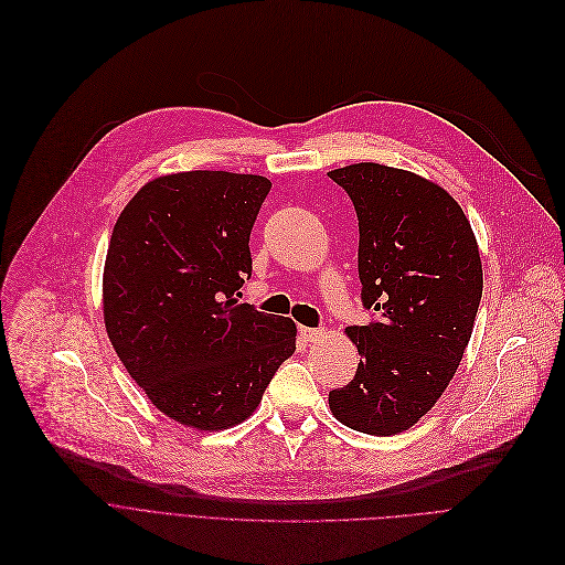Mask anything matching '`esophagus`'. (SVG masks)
I'll return each instance as SVG.
<instances>
[{
	"mask_svg": "<svg viewBox=\"0 0 565 565\" xmlns=\"http://www.w3.org/2000/svg\"><path fill=\"white\" fill-rule=\"evenodd\" d=\"M299 333H301V338L306 342H315V340H319L321 335H324V331H321V329H308V327H301Z\"/></svg>",
	"mask_w": 565,
	"mask_h": 565,
	"instance_id": "obj_1",
	"label": "esophagus"
}]
</instances>
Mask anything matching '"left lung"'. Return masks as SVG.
<instances>
[{
  "mask_svg": "<svg viewBox=\"0 0 565 565\" xmlns=\"http://www.w3.org/2000/svg\"><path fill=\"white\" fill-rule=\"evenodd\" d=\"M329 177L356 209L361 301L374 315L344 331L361 363L329 407L388 437L435 407L465 356L482 297L478 244L460 204L414 172L356 163Z\"/></svg>",
  "mask_w": 565,
  "mask_h": 565,
  "instance_id": "8db88e82",
  "label": "left lung"
}]
</instances>
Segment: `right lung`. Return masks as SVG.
Listing matches in <instances>:
<instances>
[{"mask_svg":"<svg viewBox=\"0 0 565 565\" xmlns=\"http://www.w3.org/2000/svg\"><path fill=\"white\" fill-rule=\"evenodd\" d=\"M268 191L257 174H166L140 188L113 230L105 331L130 377L181 425L213 433L246 420L297 349L289 317L236 303Z\"/></svg>","mask_w":565,"mask_h":565,"instance_id":"add662e5","label":"right lung"}]
</instances>
